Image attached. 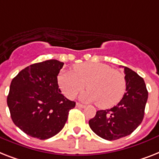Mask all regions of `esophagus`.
<instances>
[{
  "label": "esophagus",
  "mask_w": 159,
  "mask_h": 159,
  "mask_svg": "<svg viewBox=\"0 0 159 159\" xmlns=\"http://www.w3.org/2000/svg\"><path fill=\"white\" fill-rule=\"evenodd\" d=\"M77 106L79 107V108H82V109H83V108H85V107H86V105L80 104V103H77Z\"/></svg>",
  "instance_id": "1"
}]
</instances>
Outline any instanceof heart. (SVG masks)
<instances>
[{
  "label": "heart",
  "instance_id": "1",
  "mask_svg": "<svg viewBox=\"0 0 159 159\" xmlns=\"http://www.w3.org/2000/svg\"><path fill=\"white\" fill-rule=\"evenodd\" d=\"M63 93L73 99L86 87L81 95L84 101L96 102L100 109H109L122 100L126 91V79L119 71L102 63H84L74 66L73 72H63L58 77Z\"/></svg>",
  "mask_w": 159,
  "mask_h": 159
}]
</instances>
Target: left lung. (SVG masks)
Returning <instances> with one entry per match:
<instances>
[{
    "instance_id": "1",
    "label": "left lung",
    "mask_w": 159,
    "mask_h": 159,
    "mask_svg": "<svg viewBox=\"0 0 159 159\" xmlns=\"http://www.w3.org/2000/svg\"><path fill=\"white\" fill-rule=\"evenodd\" d=\"M124 68L126 92L116 106L99 110L89 121L94 132L104 140H115L130 135L142 122L148 100V91L142 77Z\"/></svg>"
}]
</instances>
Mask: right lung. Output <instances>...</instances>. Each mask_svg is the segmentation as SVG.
Listing matches in <instances>:
<instances>
[{"mask_svg": "<svg viewBox=\"0 0 159 159\" xmlns=\"http://www.w3.org/2000/svg\"><path fill=\"white\" fill-rule=\"evenodd\" d=\"M64 63L50 59L20 71L10 83L7 104L13 122L27 135L40 140L61 131L68 112L76 105L59 88L57 76Z\"/></svg>", "mask_w": 159, "mask_h": 159, "instance_id": "obj_1", "label": "right lung"}]
</instances>
